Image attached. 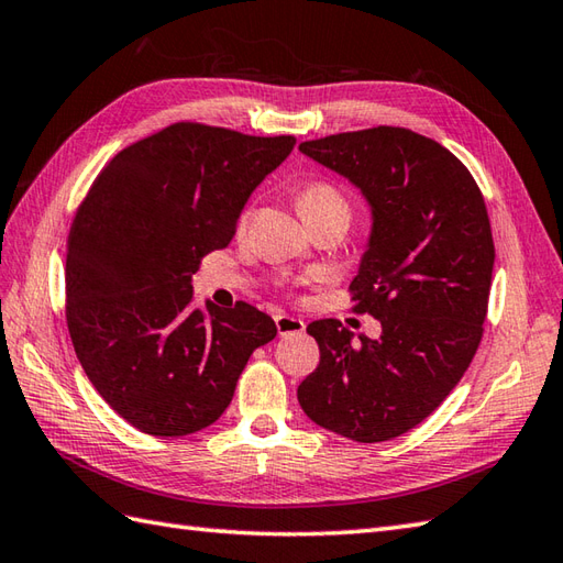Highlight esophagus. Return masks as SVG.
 <instances>
[{"label": "esophagus", "mask_w": 563, "mask_h": 563, "mask_svg": "<svg viewBox=\"0 0 563 563\" xmlns=\"http://www.w3.org/2000/svg\"><path fill=\"white\" fill-rule=\"evenodd\" d=\"M275 329H278L280 336H292V333H302L305 331V321L297 319V317L278 314V317H275Z\"/></svg>", "instance_id": "esophagus-1"}]
</instances>
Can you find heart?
<instances>
[{"label": "heart", "mask_w": 563, "mask_h": 563, "mask_svg": "<svg viewBox=\"0 0 563 563\" xmlns=\"http://www.w3.org/2000/svg\"><path fill=\"white\" fill-rule=\"evenodd\" d=\"M297 210L305 218L307 224H312L321 218H331V214H341V218H351V202L345 198L343 190L327 181V178H314L307 181L300 190H297ZM249 212L242 214V227H246Z\"/></svg>", "instance_id": "heart-1"}]
</instances>
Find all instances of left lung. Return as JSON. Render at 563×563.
I'll use <instances>...</instances> for the list:
<instances>
[{
    "label": "left lung",
    "instance_id": "left-lung-1",
    "mask_svg": "<svg viewBox=\"0 0 563 563\" xmlns=\"http://www.w3.org/2000/svg\"><path fill=\"white\" fill-rule=\"evenodd\" d=\"M300 150L373 206L351 297L382 336L351 343L341 321H312L321 357L297 399L343 438H399L445 401L482 343L496 258L484 196L450 150L406 128L307 140Z\"/></svg>",
    "mask_w": 563,
    "mask_h": 563
}]
</instances>
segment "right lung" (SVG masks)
Listing matches in <instances>:
<instances>
[{
	"label": "right lung",
	"mask_w": 563,
	"mask_h": 563,
	"mask_svg": "<svg viewBox=\"0 0 563 563\" xmlns=\"http://www.w3.org/2000/svg\"><path fill=\"white\" fill-rule=\"evenodd\" d=\"M181 121L121 150L93 178L67 236V329L91 385L147 435L218 421L275 321L236 302L190 307L200 258L224 249L254 188L292 152Z\"/></svg>",
	"instance_id": "obj_1"
}]
</instances>
